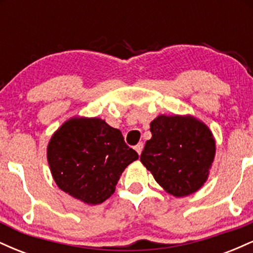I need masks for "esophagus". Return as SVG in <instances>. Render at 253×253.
Masks as SVG:
<instances>
[{
  "label": "esophagus",
  "mask_w": 253,
  "mask_h": 253,
  "mask_svg": "<svg viewBox=\"0 0 253 253\" xmlns=\"http://www.w3.org/2000/svg\"><path fill=\"white\" fill-rule=\"evenodd\" d=\"M143 149H144V144L143 143H139L138 145H135V147H134V150L136 151V152H138L139 156H140L141 152H143Z\"/></svg>",
  "instance_id": "obj_1"
}]
</instances>
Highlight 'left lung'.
<instances>
[{"label": "left lung", "instance_id": "1", "mask_svg": "<svg viewBox=\"0 0 253 253\" xmlns=\"http://www.w3.org/2000/svg\"><path fill=\"white\" fill-rule=\"evenodd\" d=\"M140 162L167 193L182 197L207 181L215 157L211 129L191 115H159L150 124Z\"/></svg>", "mask_w": 253, "mask_h": 253}]
</instances>
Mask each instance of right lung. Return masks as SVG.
I'll use <instances>...</instances> for the list:
<instances>
[{
    "mask_svg": "<svg viewBox=\"0 0 253 253\" xmlns=\"http://www.w3.org/2000/svg\"><path fill=\"white\" fill-rule=\"evenodd\" d=\"M138 158L120 130L98 118L69 119L47 145V162L59 189L88 205L112 196L121 173Z\"/></svg>",
    "mask_w": 253,
    "mask_h": 253,
    "instance_id": "obj_1",
    "label": "right lung"
}]
</instances>
